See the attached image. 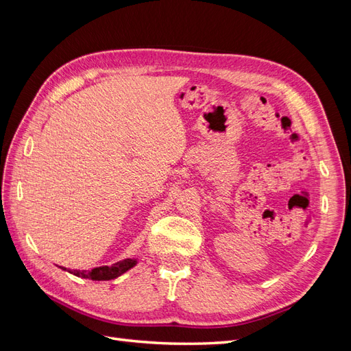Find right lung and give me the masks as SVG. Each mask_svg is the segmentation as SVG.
<instances>
[{
    "label": "right lung",
    "mask_w": 351,
    "mask_h": 351,
    "mask_svg": "<svg viewBox=\"0 0 351 351\" xmlns=\"http://www.w3.org/2000/svg\"><path fill=\"white\" fill-rule=\"evenodd\" d=\"M136 263H137L136 258H129V259H124V261H120L117 263H112L111 267H99V268H93L90 271H77L76 269V271H71V274L76 275V277L89 278V280H93V281H108V280H114L117 277H120V275H123L124 272L132 269ZM60 268L67 271L66 268H62V267H60Z\"/></svg>",
    "instance_id": "obj_1"
}]
</instances>
